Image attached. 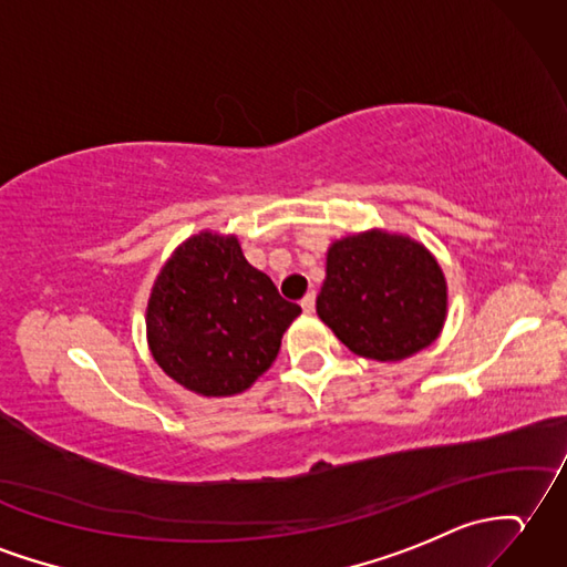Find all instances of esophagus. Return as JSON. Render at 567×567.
Here are the masks:
<instances>
[{"label": "esophagus", "mask_w": 567, "mask_h": 567, "mask_svg": "<svg viewBox=\"0 0 567 567\" xmlns=\"http://www.w3.org/2000/svg\"><path fill=\"white\" fill-rule=\"evenodd\" d=\"M316 307V295L309 292L305 299H301V309H305V313H311Z\"/></svg>", "instance_id": "obj_1"}]
</instances>
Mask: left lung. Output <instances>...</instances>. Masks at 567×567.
<instances>
[{"instance_id":"8db88e82","label":"left lung","mask_w":567,"mask_h":567,"mask_svg":"<svg viewBox=\"0 0 567 567\" xmlns=\"http://www.w3.org/2000/svg\"><path fill=\"white\" fill-rule=\"evenodd\" d=\"M446 305L442 266L411 236L367 229L328 246L316 313L360 358L399 362L425 350Z\"/></svg>"}]
</instances>
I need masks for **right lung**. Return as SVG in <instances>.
Returning a JSON list of instances; mask_svg holds the SVG:
<instances>
[{
    "label": "right lung",
    "instance_id": "1",
    "mask_svg": "<svg viewBox=\"0 0 567 567\" xmlns=\"http://www.w3.org/2000/svg\"><path fill=\"white\" fill-rule=\"evenodd\" d=\"M299 305L244 258L234 234L203 229L176 246L152 285L154 362L197 396H236L270 370Z\"/></svg>",
    "mask_w": 567,
    "mask_h": 567
}]
</instances>
